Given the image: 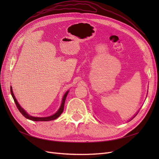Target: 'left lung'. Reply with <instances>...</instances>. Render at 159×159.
Masks as SVG:
<instances>
[{
  "mask_svg": "<svg viewBox=\"0 0 159 159\" xmlns=\"http://www.w3.org/2000/svg\"><path fill=\"white\" fill-rule=\"evenodd\" d=\"M136 115H135V116H136ZM135 116H134V117H135ZM134 117H133V118H134Z\"/></svg>",
  "mask_w": 159,
  "mask_h": 159,
  "instance_id": "8db88e82",
  "label": "left lung"
}]
</instances>
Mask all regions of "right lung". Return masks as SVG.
Wrapping results in <instances>:
<instances>
[{
  "label": "right lung",
  "instance_id": "obj_1",
  "mask_svg": "<svg viewBox=\"0 0 159 159\" xmlns=\"http://www.w3.org/2000/svg\"><path fill=\"white\" fill-rule=\"evenodd\" d=\"M10 91H11V94L13 97V98L14 100V102L16 104V107L18 108V110H19V111L22 113V115L25 116L26 119H30L31 120H33V121H49V120H55L56 119H57L58 116H59L61 113L63 112L64 111V103H65V101H66V97L67 95H68V93L69 92V91H67V92L64 94V97H63V98H62V104H61V106L60 107L59 109H58V110L55 113L53 114V115L52 116H47V117H34V116H30V115H28L26 111H24V110H23L22 108L20 107V106L19 105V104L18 103V102L16 101V99L15 98V96H14V94L13 93V90H12V88H11V86L10 87Z\"/></svg>",
  "mask_w": 159,
  "mask_h": 159
}]
</instances>
